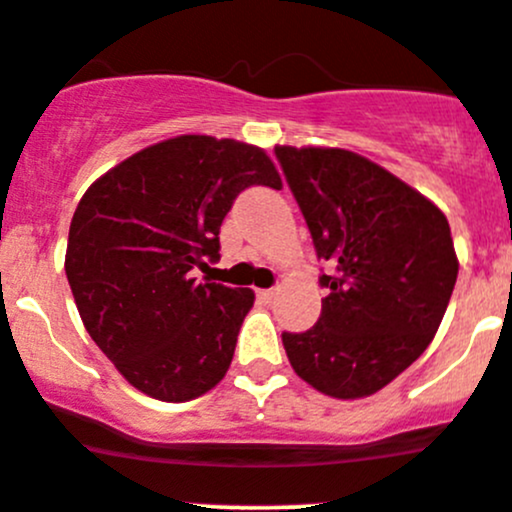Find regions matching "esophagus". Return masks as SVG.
<instances>
[{
  "mask_svg": "<svg viewBox=\"0 0 512 512\" xmlns=\"http://www.w3.org/2000/svg\"><path fill=\"white\" fill-rule=\"evenodd\" d=\"M275 287H270V290H257V297H260L262 302H272V297H275Z\"/></svg>",
  "mask_w": 512,
  "mask_h": 512,
  "instance_id": "esophagus-1",
  "label": "esophagus"
}]
</instances>
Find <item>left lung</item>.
Returning a JSON list of instances; mask_svg holds the SVG:
<instances>
[{
    "label": "left lung",
    "instance_id": "8db88e82",
    "mask_svg": "<svg viewBox=\"0 0 512 512\" xmlns=\"http://www.w3.org/2000/svg\"><path fill=\"white\" fill-rule=\"evenodd\" d=\"M310 230L330 262L315 325L282 332L297 375L332 398H365L425 352L455 280L450 225L420 192L347 150L275 147Z\"/></svg>",
    "mask_w": 512,
    "mask_h": 512
}]
</instances>
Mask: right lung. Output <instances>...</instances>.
Segmentation results:
<instances>
[{"instance_id":"1","label":"right lung","mask_w":512,"mask_h":512,"mask_svg":"<svg viewBox=\"0 0 512 512\" xmlns=\"http://www.w3.org/2000/svg\"><path fill=\"white\" fill-rule=\"evenodd\" d=\"M255 185L280 190L265 152L185 135L119 162L74 210L64 270L79 315L150 398H200L230 367L255 295L197 282L192 270L220 260L222 220Z\"/></svg>"}]
</instances>
